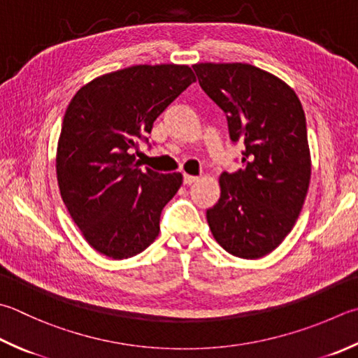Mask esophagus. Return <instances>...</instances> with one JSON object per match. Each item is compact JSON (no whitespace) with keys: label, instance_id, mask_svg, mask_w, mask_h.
<instances>
[{"label":"esophagus","instance_id":"obj_1","mask_svg":"<svg viewBox=\"0 0 358 358\" xmlns=\"http://www.w3.org/2000/svg\"><path fill=\"white\" fill-rule=\"evenodd\" d=\"M198 180V176H193V174L184 173V184H193V182Z\"/></svg>","mask_w":358,"mask_h":358}]
</instances>
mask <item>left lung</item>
<instances>
[{"label": "left lung", "mask_w": 358, "mask_h": 358, "mask_svg": "<svg viewBox=\"0 0 358 358\" xmlns=\"http://www.w3.org/2000/svg\"><path fill=\"white\" fill-rule=\"evenodd\" d=\"M201 89L226 113L229 136L243 143V168L220 176L221 196L207 210L215 240L229 254L260 259L292 232L307 196L310 150L296 93L249 64L193 65Z\"/></svg>", "instance_id": "8db88e82"}]
</instances>
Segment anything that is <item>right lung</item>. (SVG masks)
<instances>
[{
  "label": "right lung",
  "mask_w": 358,
  "mask_h": 358,
  "mask_svg": "<svg viewBox=\"0 0 358 358\" xmlns=\"http://www.w3.org/2000/svg\"><path fill=\"white\" fill-rule=\"evenodd\" d=\"M194 80L187 65H136L93 79L66 107L56 157L60 196L107 257H134L157 238L182 174L141 170L132 151L140 141L151 146L154 121Z\"/></svg>",
  "instance_id": "add662e5"
}]
</instances>
